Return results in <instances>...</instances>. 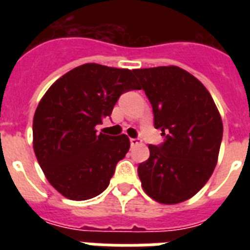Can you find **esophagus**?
I'll return each instance as SVG.
<instances>
[{
    "mask_svg": "<svg viewBox=\"0 0 250 250\" xmlns=\"http://www.w3.org/2000/svg\"><path fill=\"white\" fill-rule=\"evenodd\" d=\"M129 141H131V146H136L141 143L140 139H129Z\"/></svg>",
    "mask_w": 250,
    "mask_h": 250,
    "instance_id": "esophagus-1",
    "label": "esophagus"
}]
</instances>
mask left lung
Masks as SVG:
<instances>
[{"label": "left lung", "mask_w": 250, "mask_h": 250, "mask_svg": "<svg viewBox=\"0 0 250 250\" xmlns=\"http://www.w3.org/2000/svg\"><path fill=\"white\" fill-rule=\"evenodd\" d=\"M152 104L154 127L165 141L149 145L137 167L145 193L161 204H179L205 186L217 165L223 125L204 84L178 66L135 70Z\"/></svg>", "instance_id": "1"}]
</instances>
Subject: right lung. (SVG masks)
I'll return each mask as SVG.
<instances>
[{"instance_id": "add662e5", "label": "right lung", "mask_w": 250, "mask_h": 250, "mask_svg": "<svg viewBox=\"0 0 250 250\" xmlns=\"http://www.w3.org/2000/svg\"><path fill=\"white\" fill-rule=\"evenodd\" d=\"M140 89L133 71L97 63L75 67L53 84L33 117V150L49 183L83 201L107 188L129 149L125 135L97 133L122 93Z\"/></svg>"}]
</instances>
